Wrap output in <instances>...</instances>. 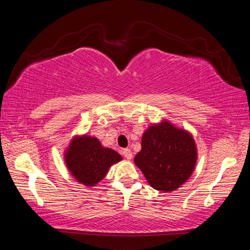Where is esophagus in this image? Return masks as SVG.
Listing matches in <instances>:
<instances>
[{
	"instance_id": "1",
	"label": "esophagus",
	"mask_w": 250,
	"mask_h": 250,
	"mask_svg": "<svg viewBox=\"0 0 250 250\" xmlns=\"http://www.w3.org/2000/svg\"><path fill=\"white\" fill-rule=\"evenodd\" d=\"M122 155L125 156V159H128V160H131L132 159V151H131L130 149H125L124 151H122Z\"/></svg>"
}]
</instances>
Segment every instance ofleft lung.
I'll return each mask as SVG.
<instances>
[{
	"label": "left lung",
	"instance_id": "8db88e82",
	"mask_svg": "<svg viewBox=\"0 0 250 250\" xmlns=\"http://www.w3.org/2000/svg\"><path fill=\"white\" fill-rule=\"evenodd\" d=\"M141 146L134 164L154 189L175 191L194 172L197 147L193 135L170 121L151 125L142 135Z\"/></svg>",
	"mask_w": 250,
	"mask_h": 250
}]
</instances>
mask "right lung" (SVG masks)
Wrapping results in <instances>:
<instances>
[{"label":"right lung","mask_w":250,"mask_h":250,"mask_svg":"<svg viewBox=\"0 0 250 250\" xmlns=\"http://www.w3.org/2000/svg\"><path fill=\"white\" fill-rule=\"evenodd\" d=\"M67 170L74 179L87 188L98 184L107 175L109 167L120 162L122 156L104 147L96 137L75 135L64 153Z\"/></svg>","instance_id":"right-lung-1"}]
</instances>
